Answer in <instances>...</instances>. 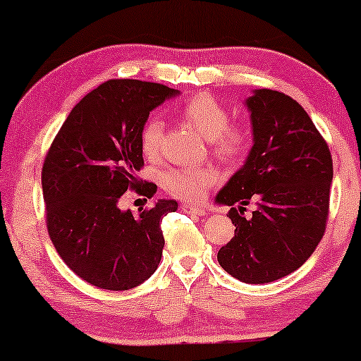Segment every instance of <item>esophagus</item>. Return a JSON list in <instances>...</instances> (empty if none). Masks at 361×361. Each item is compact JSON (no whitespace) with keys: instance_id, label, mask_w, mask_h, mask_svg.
I'll list each match as a JSON object with an SVG mask.
<instances>
[{"instance_id":"obj_1","label":"esophagus","mask_w":361,"mask_h":361,"mask_svg":"<svg viewBox=\"0 0 361 361\" xmlns=\"http://www.w3.org/2000/svg\"><path fill=\"white\" fill-rule=\"evenodd\" d=\"M182 210L187 212V214H192V215H205L207 214L205 209H200V207H194V205H189V204L182 205Z\"/></svg>"}]
</instances>
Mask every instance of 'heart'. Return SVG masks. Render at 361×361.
Returning <instances> with one entry per match:
<instances>
[{
    "instance_id": "heart-1",
    "label": "heart",
    "mask_w": 361,
    "mask_h": 361,
    "mask_svg": "<svg viewBox=\"0 0 361 361\" xmlns=\"http://www.w3.org/2000/svg\"><path fill=\"white\" fill-rule=\"evenodd\" d=\"M180 116L195 128L212 151L225 164H235L250 149L251 133L246 126L231 125L228 110L214 97L200 93L180 106ZM164 137V123L159 118H149L141 130V151L147 159L159 156ZM162 187L167 194L185 202H200L205 190L216 182V174L210 167H171L162 172Z\"/></svg>"
}]
</instances>
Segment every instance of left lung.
<instances>
[{"label": "left lung", "instance_id": "left-lung-1", "mask_svg": "<svg viewBox=\"0 0 361 361\" xmlns=\"http://www.w3.org/2000/svg\"><path fill=\"white\" fill-rule=\"evenodd\" d=\"M245 103L253 147L216 194L236 226L216 259L233 278L266 284L300 268L322 240L334 167L327 142L298 102L259 88ZM250 201L259 209L245 219L240 212Z\"/></svg>", "mask_w": 361, "mask_h": 361}]
</instances>
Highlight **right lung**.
<instances>
[{"mask_svg": "<svg viewBox=\"0 0 361 361\" xmlns=\"http://www.w3.org/2000/svg\"><path fill=\"white\" fill-rule=\"evenodd\" d=\"M179 90L141 80H108L73 106L42 166L46 224L57 253L78 278L108 290L136 288L157 269L161 221L176 200L140 214L121 210L128 189L151 199L157 187L136 174L145 166L141 130L149 111Z\"/></svg>", "mask_w": 361, "mask_h": 361, "instance_id": "1", "label": "right lung"}]
</instances>
